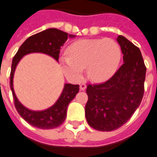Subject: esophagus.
<instances>
[{"label": "esophagus", "mask_w": 157, "mask_h": 157, "mask_svg": "<svg viewBox=\"0 0 157 157\" xmlns=\"http://www.w3.org/2000/svg\"><path fill=\"white\" fill-rule=\"evenodd\" d=\"M86 89V85L85 84H81L80 85V90H85Z\"/></svg>", "instance_id": "esophagus-1"}]
</instances>
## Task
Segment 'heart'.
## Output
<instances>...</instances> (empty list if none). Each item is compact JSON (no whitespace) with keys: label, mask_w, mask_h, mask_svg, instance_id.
Returning a JSON list of instances; mask_svg holds the SVG:
<instances>
[{"label":"heart","mask_w":157,"mask_h":157,"mask_svg":"<svg viewBox=\"0 0 157 157\" xmlns=\"http://www.w3.org/2000/svg\"><path fill=\"white\" fill-rule=\"evenodd\" d=\"M61 58L64 74L72 82H79L86 67L88 78L95 82L107 81L114 75L121 61V48L111 38L80 40L67 49Z\"/></svg>","instance_id":"heart-1"}]
</instances>
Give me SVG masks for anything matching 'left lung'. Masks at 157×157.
Returning a JSON list of instances; mask_svg holds the SVG:
<instances>
[{
    "mask_svg": "<svg viewBox=\"0 0 157 157\" xmlns=\"http://www.w3.org/2000/svg\"><path fill=\"white\" fill-rule=\"evenodd\" d=\"M117 40L124 63L108 81L86 88V118L90 126L101 132H111L124 125L139 107L144 95L147 68L141 52L123 36Z\"/></svg>",
    "mask_w": 157,
    "mask_h": 157,
    "instance_id": "obj_1",
    "label": "left lung"
}]
</instances>
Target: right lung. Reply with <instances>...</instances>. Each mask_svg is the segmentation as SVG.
<instances>
[{"label": "right lung", "mask_w": 157, "mask_h": 157, "mask_svg": "<svg viewBox=\"0 0 157 157\" xmlns=\"http://www.w3.org/2000/svg\"><path fill=\"white\" fill-rule=\"evenodd\" d=\"M68 37H75L67 32L56 28H50L31 36L20 46L14 56L11 64L10 75V87L12 91L15 106L20 116L30 125L40 129H53L61 126L67 117V111L69 103L79 91V85L65 84L61 96L54 105L43 111H32L21 103L15 94L13 88V77L17 64L24 56L40 52L50 56L58 61L60 49Z\"/></svg>", "instance_id": "right-lung-1"}]
</instances>
